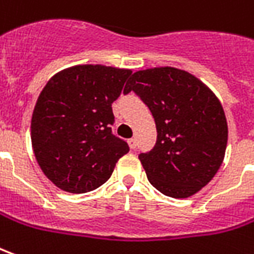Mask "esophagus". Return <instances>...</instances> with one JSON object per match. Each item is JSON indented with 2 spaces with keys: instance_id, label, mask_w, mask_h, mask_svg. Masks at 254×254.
Here are the masks:
<instances>
[{
  "instance_id": "esophagus-1",
  "label": "esophagus",
  "mask_w": 254,
  "mask_h": 254,
  "mask_svg": "<svg viewBox=\"0 0 254 254\" xmlns=\"http://www.w3.org/2000/svg\"><path fill=\"white\" fill-rule=\"evenodd\" d=\"M127 144H129V147L132 148V150H134L136 148V145H137V143H136V139H129L127 140Z\"/></svg>"
}]
</instances>
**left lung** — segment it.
<instances>
[{
  "label": "left lung",
  "instance_id": "left-lung-1",
  "mask_svg": "<svg viewBox=\"0 0 254 254\" xmlns=\"http://www.w3.org/2000/svg\"><path fill=\"white\" fill-rule=\"evenodd\" d=\"M133 90L150 109L157 143L139 159L148 182L172 198H189L217 173L226 154L228 127L221 103L192 74L155 67L133 74Z\"/></svg>",
  "mask_w": 254,
  "mask_h": 254
}]
</instances>
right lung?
Segmentation results:
<instances>
[{
  "label": "right lung",
  "mask_w": 254,
  "mask_h": 254,
  "mask_svg": "<svg viewBox=\"0 0 254 254\" xmlns=\"http://www.w3.org/2000/svg\"><path fill=\"white\" fill-rule=\"evenodd\" d=\"M132 74L102 64L74 65L53 75L31 118V144L44 175L63 191L82 194L107 182L129 151L113 134L111 104Z\"/></svg>",
  "instance_id": "add662e5"
}]
</instances>
